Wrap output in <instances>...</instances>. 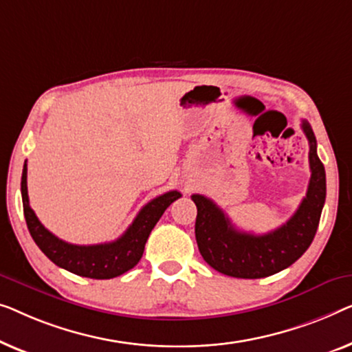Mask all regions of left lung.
<instances>
[{
	"label": "left lung",
	"mask_w": 352,
	"mask_h": 352,
	"mask_svg": "<svg viewBox=\"0 0 352 352\" xmlns=\"http://www.w3.org/2000/svg\"><path fill=\"white\" fill-rule=\"evenodd\" d=\"M309 142L311 178L301 204L287 223L266 234L239 231L214 201L192 195L197 207L196 242L202 258L215 271L241 279H260L294 265L308 250L325 202V169L309 122H301Z\"/></svg>",
	"instance_id": "1"
}]
</instances>
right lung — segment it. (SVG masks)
Listing matches in <instances>:
<instances>
[{"label":"right lung","instance_id":"1","mask_svg":"<svg viewBox=\"0 0 352 352\" xmlns=\"http://www.w3.org/2000/svg\"><path fill=\"white\" fill-rule=\"evenodd\" d=\"M22 202L23 214L33 241L52 263L70 271L73 274L91 277V279H111L124 274L140 261L148 236L164 214V210L182 195L169 191L155 197L138 212L135 220L124 234L113 242L94 245H76L58 239L43 226L28 202L27 190V161L22 172Z\"/></svg>","mask_w":352,"mask_h":352}]
</instances>
